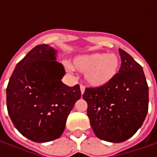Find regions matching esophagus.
<instances>
[{"mask_svg":"<svg viewBox=\"0 0 157 157\" xmlns=\"http://www.w3.org/2000/svg\"><path fill=\"white\" fill-rule=\"evenodd\" d=\"M80 88H81V92H82V94H83L84 92H85V86L81 85L80 86Z\"/></svg>","mask_w":157,"mask_h":157,"instance_id":"obj_1","label":"esophagus"}]
</instances>
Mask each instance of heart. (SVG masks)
<instances>
[{
  "mask_svg": "<svg viewBox=\"0 0 157 157\" xmlns=\"http://www.w3.org/2000/svg\"><path fill=\"white\" fill-rule=\"evenodd\" d=\"M74 67L85 73L89 85L99 87L107 85L117 75L119 59L115 54H92L79 56L74 60Z\"/></svg>",
  "mask_w": 157,
  "mask_h": 157,
  "instance_id": "1",
  "label": "heart"
}]
</instances>
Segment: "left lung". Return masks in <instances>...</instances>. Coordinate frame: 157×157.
<instances>
[{
	"mask_svg": "<svg viewBox=\"0 0 157 157\" xmlns=\"http://www.w3.org/2000/svg\"><path fill=\"white\" fill-rule=\"evenodd\" d=\"M121 66L107 85L86 87L82 98L97 137L119 143L135 135L143 124L149 103L148 85L141 65L118 49Z\"/></svg>",
	"mask_w": 157,
	"mask_h": 157,
	"instance_id": "left-lung-1",
	"label": "left lung"
}]
</instances>
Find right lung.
<instances>
[{"label": "right lung", "mask_w": 157, "mask_h": 157, "mask_svg": "<svg viewBox=\"0 0 157 157\" xmlns=\"http://www.w3.org/2000/svg\"><path fill=\"white\" fill-rule=\"evenodd\" d=\"M47 44L31 49L16 65L6 87V106L17 129L34 142L60 137L67 117L81 98L80 86L61 82L65 71Z\"/></svg>", "instance_id": "right-lung-1"}]
</instances>
